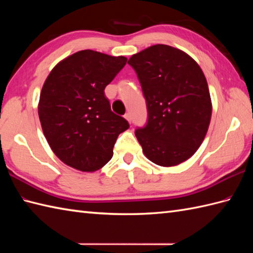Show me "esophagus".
<instances>
[{"label": "esophagus", "instance_id": "34e87169", "mask_svg": "<svg viewBox=\"0 0 253 253\" xmlns=\"http://www.w3.org/2000/svg\"><path fill=\"white\" fill-rule=\"evenodd\" d=\"M125 118H126L128 123H131V115L129 114V113H127V114H125Z\"/></svg>", "mask_w": 253, "mask_h": 253}]
</instances>
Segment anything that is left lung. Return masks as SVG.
<instances>
[{
	"mask_svg": "<svg viewBox=\"0 0 253 253\" xmlns=\"http://www.w3.org/2000/svg\"><path fill=\"white\" fill-rule=\"evenodd\" d=\"M135 69L148 107L146 127L136 137L154 164L170 168L190 159L209 129L212 101L198 63L179 49L155 44L133 54Z\"/></svg>",
	"mask_w": 253,
	"mask_h": 253,
	"instance_id": "left-lung-1",
	"label": "left lung"
}]
</instances>
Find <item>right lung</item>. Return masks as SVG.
Here are the masks:
<instances>
[{
	"label": "right lung",
	"instance_id": "right-lung-1",
	"mask_svg": "<svg viewBox=\"0 0 253 253\" xmlns=\"http://www.w3.org/2000/svg\"><path fill=\"white\" fill-rule=\"evenodd\" d=\"M125 56L83 50L64 58L42 87L38 114L52 151L63 163L94 171L109 162L129 124L111 111L104 89L125 66Z\"/></svg>",
	"mask_w": 253,
	"mask_h": 253
}]
</instances>
